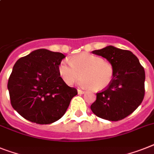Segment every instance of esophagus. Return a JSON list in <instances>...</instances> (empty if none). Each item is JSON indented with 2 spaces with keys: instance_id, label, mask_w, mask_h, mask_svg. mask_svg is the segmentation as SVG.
Wrapping results in <instances>:
<instances>
[{
  "instance_id": "obj_1",
  "label": "esophagus",
  "mask_w": 154,
  "mask_h": 154,
  "mask_svg": "<svg viewBox=\"0 0 154 154\" xmlns=\"http://www.w3.org/2000/svg\"><path fill=\"white\" fill-rule=\"evenodd\" d=\"M78 94H85V91H82V90H79V89H78Z\"/></svg>"
}]
</instances>
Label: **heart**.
<instances>
[{
  "label": "heart",
  "mask_w": 154,
  "mask_h": 154,
  "mask_svg": "<svg viewBox=\"0 0 154 154\" xmlns=\"http://www.w3.org/2000/svg\"><path fill=\"white\" fill-rule=\"evenodd\" d=\"M58 72L63 81L72 86L79 81L80 86L102 91L107 88L113 78V68L102 57L91 53H81L70 59L62 60L58 65Z\"/></svg>",
  "instance_id": "1"
}]
</instances>
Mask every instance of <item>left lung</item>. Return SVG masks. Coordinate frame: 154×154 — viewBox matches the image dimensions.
I'll list each match as a JSON object with an SVG mask.
<instances>
[{
    "mask_svg": "<svg viewBox=\"0 0 154 154\" xmlns=\"http://www.w3.org/2000/svg\"><path fill=\"white\" fill-rule=\"evenodd\" d=\"M92 53L105 58L113 68V78L107 88L96 94L91 106L100 118L118 121L140 105L145 95V71L136 56L129 50L109 45Z\"/></svg>",
    "mask_w": 154,
    "mask_h": 154,
    "instance_id": "obj_1",
    "label": "left lung"
}]
</instances>
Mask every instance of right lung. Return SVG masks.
Returning <instances> with one entry per match:
<instances>
[{
	"instance_id": "add662e5",
	"label": "right lung",
	"mask_w": 154,
	"mask_h": 154,
	"mask_svg": "<svg viewBox=\"0 0 154 154\" xmlns=\"http://www.w3.org/2000/svg\"><path fill=\"white\" fill-rule=\"evenodd\" d=\"M61 53L40 49L21 57L8 79L11 106L30 122L49 124L64 115L77 90L63 82L58 72Z\"/></svg>"
}]
</instances>
